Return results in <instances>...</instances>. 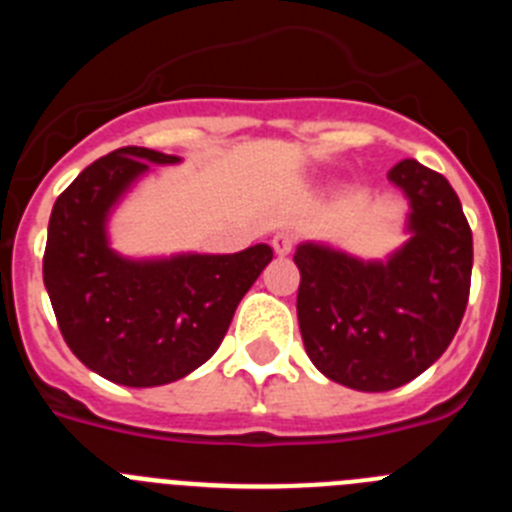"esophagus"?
I'll list each match as a JSON object with an SVG mask.
<instances>
[{"mask_svg": "<svg viewBox=\"0 0 512 512\" xmlns=\"http://www.w3.org/2000/svg\"><path fill=\"white\" fill-rule=\"evenodd\" d=\"M292 246H295V235L287 233V230H279V233L271 235V248H274L277 256H287Z\"/></svg>", "mask_w": 512, "mask_h": 512, "instance_id": "obj_1", "label": "esophagus"}]
</instances>
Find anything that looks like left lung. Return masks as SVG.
Instances as JSON below:
<instances>
[{"label":"left lung","instance_id":"1","mask_svg":"<svg viewBox=\"0 0 512 512\" xmlns=\"http://www.w3.org/2000/svg\"><path fill=\"white\" fill-rule=\"evenodd\" d=\"M390 182L408 194L410 238L387 264L297 248L305 351L333 382L387 392L423 374L459 330L472 284V228L446 176L405 158Z\"/></svg>","mask_w":512,"mask_h":512}]
</instances>
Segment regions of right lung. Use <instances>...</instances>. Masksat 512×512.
Instances as JSON below:
<instances>
[{
    "mask_svg": "<svg viewBox=\"0 0 512 512\" xmlns=\"http://www.w3.org/2000/svg\"><path fill=\"white\" fill-rule=\"evenodd\" d=\"M179 161L125 146L97 158L58 194L43 282L63 341L99 377L158 387L187 377L223 343L238 302L274 259L266 243L230 256L128 261L110 251L104 217L135 176Z\"/></svg>",
    "mask_w": 512,
    "mask_h": 512,
    "instance_id": "add662e5",
    "label": "right lung"
}]
</instances>
